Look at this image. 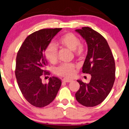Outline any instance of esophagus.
<instances>
[{
    "instance_id": "1",
    "label": "esophagus",
    "mask_w": 129,
    "mask_h": 129,
    "mask_svg": "<svg viewBox=\"0 0 129 129\" xmlns=\"http://www.w3.org/2000/svg\"><path fill=\"white\" fill-rule=\"evenodd\" d=\"M73 80L71 79H62V81L63 82H66V83H70V82H71Z\"/></svg>"
}]
</instances>
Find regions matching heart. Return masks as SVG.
Returning a JSON list of instances; mask_svg holds the SVG:
<instances>
[{
	"mask_svg": "<svg viewBox=\"0 0 129 129\" xmlns=\"http://www.w3.org/2000/svg\"><path fill=\"white\" fill-rule=\"evenodd\" d=\"M58 43L61 47L72 50L76 56H80L84 52V46L80 44L79 37L72 33H68L62 36L58 40ZM45 55L50 62H56L58 59V48L54 43H50L47 46ZM76 68V66L73 63H62L56 68V73L61 77L70 78L74 75Z\"/></svg>",
	"mask_w": 129,
	"mask_h": 129,
	"instance_id": "heart-1",
	"label": "heart"
}]
</instances>
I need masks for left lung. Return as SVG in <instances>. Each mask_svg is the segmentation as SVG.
<instances>
[{
	"label": "left lung",
	"mask_w": 129,
	"mask_h": 129,
	"mask_svg": "<svg viewBox=\"0 0 129 129\" xmlns=\"http://www.w3.org/2000/svg\"><path fill=\"white\" fill-rule=\"evenodd\" d=\"M86 40L87 54L83 66V73L91 75L89 83L80 80L76 100L86 107H94L103 102L115 81V66L113 55L105 39L88 27L75 30Z\"/></svg>",
	"instance_id": "1"
}]
</instances>
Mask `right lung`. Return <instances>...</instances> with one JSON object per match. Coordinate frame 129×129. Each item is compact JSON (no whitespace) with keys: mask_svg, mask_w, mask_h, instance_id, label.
Here are the masks:
<instances>
[{"mask_svg":"<svg viewBox=\"0 0 129 129\" xmlns=\"http://www.w3.org/2000/svg\"><path fill=\"white\" fill-rule=\"evenodd\" d=\"M62 28L42 29L29 35L21 45L16 58L15 76L21 93L30 104L39 108L51 103L61 86V80L52 77L43 84L41 76L49 74L46 48Z\"/></svg>","mask_w":129,"mask_h":129,"instance_id":"right-lung-1","label":"right lung"}]
</instances>
